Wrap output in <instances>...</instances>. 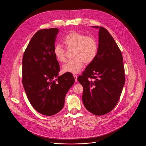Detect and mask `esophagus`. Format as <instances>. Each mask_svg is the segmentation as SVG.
<instances>
[{
	"label": "esophagus",
	"mask_w": 146,
	"mask_h": 146,
	"mask_svg": "<svg viewBox=\"0 0 146 146\" xmlns=\"http://www.w3.org/2000/svg\"><path fill=\"white\" fill-rule=\"evenodd\" d=\"M73 76H74V78L75 82H78V80H77V78H78V76H77L76 75H75V74H74V75H73Z\"/></svg>",
	"instance_id": "34e87169"
}]
</instances>
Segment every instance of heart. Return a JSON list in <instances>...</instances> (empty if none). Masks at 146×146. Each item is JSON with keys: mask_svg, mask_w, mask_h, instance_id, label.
<instances>
[{"mask_svg": "<svg viewBox=\"0 0 146 146\" xmlns=\"http://www.w3.org/2000/svg\"><path fill=\"white\" fill-rule=\"evenodd\" d=\"M63 42L68 50H73L72 57L74 58L63 66L62 71L64 73H79L83 68L84 63L90 64L97 55L98 46L94 37L72 31L63 38ZM54 54L60 62H66V52L60 45H56L54 47Z\"/></svg>", "mask_w": 146, "mask_h": 146, "instance_id": "heart-1", "label": "heart"}]
</instances>
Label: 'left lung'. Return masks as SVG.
<instances>
[{"mask_svg":"<svg viewBox=\"0 0 146 146\" xmlns=\"http://www.w3.org/2000/svg\"><path fill=\"white\" fill-rule=\"evenodd\" d=\"M92 27L99 29L97 55L78 80L83 86L82 100L86 109L102 115L118 103L125 84L124 68L121 52L108 31Z\"/></svg>","mask_w":146,"mask_h":146,"instance_id":"left-lung-1","label":"left lung"}]
</instances>
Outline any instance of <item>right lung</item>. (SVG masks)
<instances>
[{"mask_svg": "<svg viewBox=\"0 0 146 146\" xmlns=\"http://www.w3.org/2000/svg\"><path fill=\"white\" fill-rule=\"evenodd\" d=\"M58 28L42 29L28 44L22 60V84L35 110L51 116L60 111L66 95L74 83L72 73L58 76L60 66L54 54Z\"/></svg>", "mask_w": 146, "mask_h": 146, "instance_id": "right-lung-1", "label": "right lung"}]
</instances>
